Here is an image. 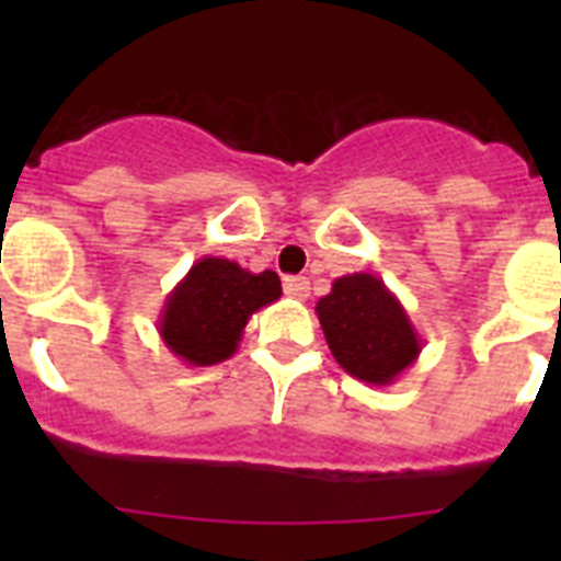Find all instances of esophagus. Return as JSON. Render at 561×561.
Instances as JSON below:
<instances>
[{
  "label": "esophagus",
  "instance_id": "obj_1",
  "mask_svg": "<svg viewBox=\"0 0 561 561\" xmlns=\"http://www.w3.org/2000/svg\"><path fill=\"white\" fill-rule=\"evenodd\" d=\"M284 291L289 297H295V300H306V297H309V291H311V286H309V280H306V277L291 275V277H284Z\"/></svg>",
  "mask_w": 561,
  "mask_h": 561
}]
</instances>
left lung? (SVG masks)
Returning <instances> with one entry per match:
<instances>
[{
	"label": "left lung",
	"instance_id": "8db88e82",
	"mask_svg": "<svg viewBox=\"0 0 561 561\" xmlns=\"http://www.w3.org/2000/svg\"><path fill=\"white\" fill-rule=\"evenodd\" d=\"M314 311L340 368L374 388L393 385L424 348L408 309L370 272L336 277Z\"/></svg>",
	"mask_w": 561,
	"mask_h": 561
}]
</instances>
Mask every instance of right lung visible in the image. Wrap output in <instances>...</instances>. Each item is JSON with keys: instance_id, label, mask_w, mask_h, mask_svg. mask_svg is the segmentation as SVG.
I'll return each mask as SVG.
<instances>
[{"instance_id": "1", "label": "right lung", "mask_w": 561, "mask_h": 561, "mask_svg": "<svg viewBox=\"0 0 561 561\" xmlns=\"http://www.w3.org/2000/svg\"><path fill=\"white\" fill-rule=\"evenodd\" d=\"M280 295V277L272 270L255 275L236 261L205 255L165 297L157 331L185 365H219L238 351L250 317Z\"/></svg>"}]
</instances>
